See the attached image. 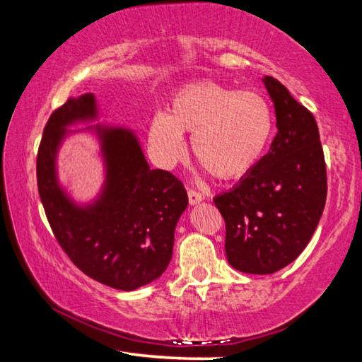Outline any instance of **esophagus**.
Returning <instances> with one entry per match:
<instances>
[{"label":"esophagus","instance_id":"1","mask_svg":"<svg viewBox=\"0 0 362 362\" xmlns=\"http://www.w3.org/2000/svg\"><path fill=\"white\" fill-rule=\"evenodd\" d=\"M204 199V194H201L199 192H196L193 188H188V201L189 204H198Z\"/></svg>","mask_w":362,"mask_h":362}]
</instances>
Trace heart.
Wrapping results in <instances>:
<instances>
[{"label": "heart", "instance_id": "1", "mask_svg": "<svg viewBox=\"0 0 362 362\" xmlns=\"http://www.w3.org/2000/svg\"><path fill=\"white\" fill-rule=\"evenodd\" d=\"M182 134H193L192 150L201 166L222 180L247 175L273 134L268 102L252 90L201 81L183 86L151 121L148 139L156 161L173 168L185 155Z\"/></svg>", "mask_w": 362, "mask_h": 362}]
</instances>
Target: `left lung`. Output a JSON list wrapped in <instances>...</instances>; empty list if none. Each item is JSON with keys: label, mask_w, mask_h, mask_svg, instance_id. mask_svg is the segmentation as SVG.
I'll return each instance as SVG.
<instances>
[{"label": "left lung", "mask_w": 362, "mask_h": 362, "mask_svg": "<svg viewBox=\"0 0 362 362\" xmlns=\"http://www.w3.org/2000/svg\"><path fill=\"white\" fill-rule=\"evenodd\" d=\"M278 134L269 151L230 192L214 198L225 220V252L243 273L272 274L292 263L322 216L327 174L315 116L278 79L263 78Z\"/></svg>", "instance_id": "1"}]
</instances>
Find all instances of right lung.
<instances>
[{
	"mask_svg": "<svg viewBox=\"0 0 362 362\" xmlns=\"http://www.w3.org/2000/svg\"><path fill=\"white\" fill-rule=\"evenodd\" d=\"M93 118L94 94L69 99L49 116L36 156L40 198L60 247L84 274L134 291L156 279L173 259L187 189L174 174L148 168L132 132L102 127L105 189L93 206H73L56 180L57 145L65 126Z\"/></svg>",
	"mask_w": 362,
	"mask_h": 362,
	"instance_id": "add662e5",
	"label": "right lung"
}]
</instances>
